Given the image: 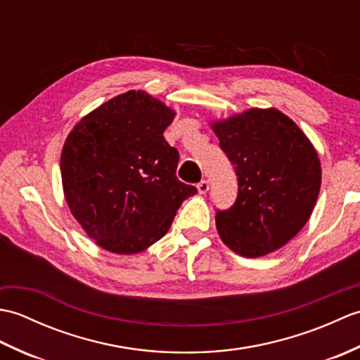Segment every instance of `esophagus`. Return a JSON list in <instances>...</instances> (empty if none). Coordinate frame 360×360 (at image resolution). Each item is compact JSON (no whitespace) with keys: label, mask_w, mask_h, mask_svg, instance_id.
<instances>
[{"label":"esophagus","mask_w":360,"mask_h":360,"mask_svg":"<svg viewBox=\"0 0 360 360\" xmlns=\"http://www.w3.org/2000/svg\"><path fill=\"white\" fill-rule=\"evenodd\" d=\"M198 192H200V193H207L209 192V188H210V184H209V181L207 179H202V181H200V182H198Z\"/></svg>","instance_id":"34e87169"}]
</instances>
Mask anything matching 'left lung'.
Wrapping results in <instances>:
<instances>
[{
  "instance_id": "left-lung-1",
  "label": "left lung",
  "mask_w": 360,
  "mask_h": 360,
  "mask_svg": "<svg viewBox=\"0 0 360 360\" xmlns=\"http://www.w3.org/2000/svg\"><path fill=\"white\" fill-rule=\"evenodd\" d=\"M235 167L236 200L217 209V229L243 257L280 249L307 224L322 170L308 137L278 110H249L213 127Z\"/></svg>"
}]
</instances>
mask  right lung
Returning <instances> with one entry per match:
<instances>
[{
	"mask_svg": "<svg viewBox=\"0 0 360 360\" xmlns=\"http://www.w3.org/2000/svg\"><path fill=\"white\" fill-rule=\"evenodd\" d=\"M173 117L156 98L128 91L68 136L60 160L66 202L103 249L127 255L147 249L198 192L176 176L179 151L164 139Z\"/></svg>",
	"mask_w": 360,
	"mask_h": 360,
	"instance_id": "right-lung-1",
	"label": "right lung"
}]
</instances>
